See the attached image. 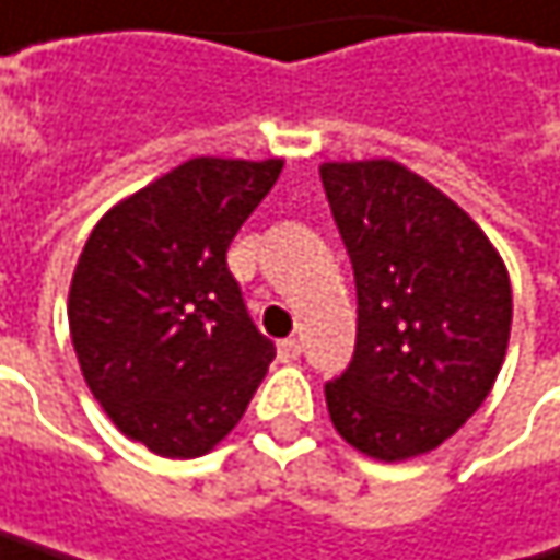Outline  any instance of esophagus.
Here are the masks:
<instances>
[{
    "instance_id": "1",
    "label": "esophagus",
    "mask_w": 560,
    "mask_h": 560,
    "mask_svg": "<svg viewBox=\"0 0 560 560\" xmlns=\"http://www.w3.org/2000/svg\"><path fill=\"white\" fill-rule=\"evenodd\" d=\"M298 355H301V339H294V336L281 339V342H279V359H281V362H291V359H298Z\"/></svg>"
}]
</instances>
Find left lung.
I'll use <instances>...</instances> for the list:
<instances>
[{"label":"left lung","mask_w":560,"mask_h":560,"mask_svg":"<svg viewBox=\"0 0 560 560\" xmlns=\"http://www.w3.org/2000/svg\"><path fill=\"white\" fill-rule=\"evenodd\" d=\"M355 276V352L327 382L336 432L378 462L442 445L483 404L506 355L510 276L483 230L390 163H324Z\"/></svg>","instance_id":"8db88e82"}]
</instances>
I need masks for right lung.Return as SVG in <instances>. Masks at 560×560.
I'll return each mask as SVG.
<instances>
[{
	"label": "right lung",
	"mask_w": 560,
	"mask_h": 560,
	"mask_svg": "<svg viewBox=\"0 0 560 560\" xmlns=\"http://www.w3.org/2000/svg\"><path fill=\"white\" fill-rule=\"evenodd\" d=\"M281 160L198 156L112 208L70 284V332L89 390L115 427L166 458L228 435L276 359L228 249Z\"/></svg>",
	"instance_id": "right-lung-1"
}]
</instances>
